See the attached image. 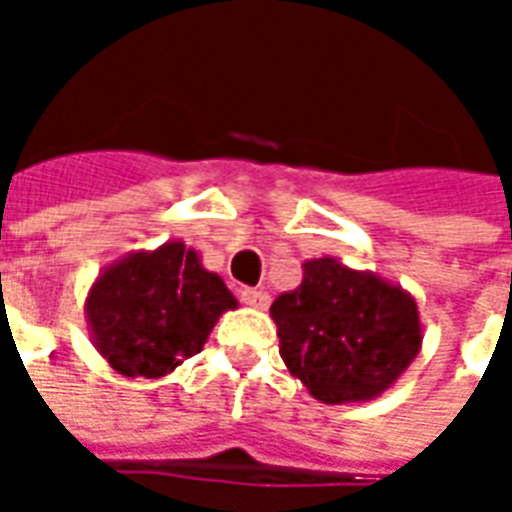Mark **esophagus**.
Wrapping results in <instances>:
<instances>
[{
	"label": "esophagus",
	"mask_w": 512,
	"mask_h": 512,
	"mask_svg": "<svg viewBox=\"0 0 512 512\" xmlns=\"http://www.w3.org/2000/svg\"><path fill=\"white\" fill-rule=\"evenodd\" d=\"M241 301H244L246 307H252V310H266L268 304H271V299H268L266 290H257V288H244L241 293Z\"/></svg>",
	"instance_id": "34e87169"
}]
</instances>
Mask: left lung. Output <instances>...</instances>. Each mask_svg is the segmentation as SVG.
Returning a JSON list of instances; mask_svg holds the SVG:
<instances>
[{
	"label": "left lung",
	"instance_id": "1",
	"mask_svg": "<svg viewBox=\"0 0 512 512\" xmlns=\"http://www.w3.org/2000/svg\"><path fill=\"white\" fill-rule=\"evenodd\" d=\"M279 356L290 376L329 406L376 400L422 348L414 296L337 257H312L296 290L271 304Z\"/></svg>",
	"mask_w": 512,
	"mask_h": 512
}]
</instances>
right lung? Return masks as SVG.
<instances>
[{
    "label": "right lung",
    "instance_id": "right-lung-1",
    "mask_svg": "<svg viewBox=\"0 0 512 512\" xmlns=\"http://www.w3.org/2000/svg\"><path fill=\"white\" fill-rule=\"evenodd\" d=\"M238 299L197 249L178 238L106 266L87 290L84 321L95 351L126 378H164L200 354Z\"/></svg>",
    "mask_w": 512,
    "mask_h": 512
}]
</instances>
